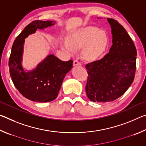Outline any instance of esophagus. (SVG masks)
Here are the masks:
<instances>
[{"label": "esophagus", "mask_w": 146, "mask_h": 146, "mask_svg": "<svg viewBox=\"0 0 146 146\" xmlns=\"http://www.w3.org/2000/svg\"><path fill=\"white\" fill-rule=\"evenodd\" d=\"M81 63L77 60H75L73 61V66H80Z\"/></svg>", "instance_id": "obj_1"}]
</instances>
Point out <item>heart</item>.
<instances>
[{
	"label": "heart",
	"mask_w": 146,
	"mask_h": 146,
	"mask_svg": "<svg viewBox=\"0 0 146 146\" xmlns=\"http://www.w3.org/2000/svg\"><path fill=\"white\" fill-rule=\"evenodd\" d=\"M109 38L105 31L96 26H88L71 32L68 39L61 42V47L69 55L82 48V55L88 61L96 60L102 56L108 46Z\"/></svg>",
	"instance_id": "heart-1"
}]
</instances>
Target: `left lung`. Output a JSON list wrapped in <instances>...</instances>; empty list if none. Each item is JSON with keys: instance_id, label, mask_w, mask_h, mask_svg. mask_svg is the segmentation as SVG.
Returning a JSON list of instances; mask_svg holds the SVG:
<instances>
[{"instance_id": "8db88e82", "label": "left lung", "mask_w": 146, "mask_h": 146, "mask_svg": "<svg viewBox=\"0 0 146 146\" xmlns=\"http://www.w3.org/2000/svg\"><path fill=\"white\" fill-rule=\"evenodd\" d=\"M108 21L113 38L110 52L100 60L86 65L88 73L86 92L93 102L117 99L127 90L135 78L137 54L135 44L117 21L108 18Z\"/></svg>"}]
</instances>
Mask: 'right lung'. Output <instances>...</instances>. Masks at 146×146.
Instances as JSON below:
<instances>
[{
	"instance_id": "right-lung-1",
	"label": "right lung",
	"mask_w": 146,
	"mask_h": 146,
	"mask_svg": "<svg viewBox=\"0 0 146 146\" xmlns=\"http://www.w3.org/2000/svg\"><path fill=\"white\" fill-rule=\"evenodd\" d=\"M55 24L51 21H35L15 40L9 59V73L15 88L24 97L37 102H47L57 97L63 80L73 67V60L62 61L53 55L46 56L36 68L26 71L22 65L24 44L29 35Z\"/></svg>"
}]
</instances>
